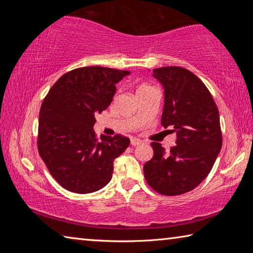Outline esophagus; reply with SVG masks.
I'll return each mask as SVG.
<instances>
[{
  "instance_id": "obj_1",
  "label": "esophagus",
  "mask_w": 253,
  "mask_h": 253,
  "mask_svg": "<svg viewBox=\"0 0 253 253\" xmlns=\"http://www.w3.org/2000/svg\"><path fill=\"white\" fill-rule=\"evenodd\" d=\"M142 144V140L138 139V138H135V137H132V138L130 139V145L131 146H137V145Z\"/></svg>"
}]
</instances>
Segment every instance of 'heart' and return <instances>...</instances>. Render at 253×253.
<instances>
[{
	"label": "heart",
	"instance_id": "obj_1",
	"mask_svg": "<svg viewBox=\"0 0 253 253\" xmlns=\"http://www.w3.org/2000/svg\"><path fill=\"white\" fill-rule=\"evenodd\" d=\"M148 88H151V87H149V85H147V84H140V85H138V87H137V92L143 91V90H145V89H148Z\"/></svg>",
	"mask_w": 253,
	"mask_h": 253
}]
</instances>
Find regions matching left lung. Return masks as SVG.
<instances>
[{
	"instance_id": "1",
	"label": "left lung",
	"mask_w": 253,
	"mask_h": 253,
	"mask_svg": "<svg viewBox=\"0 0 253 253\" xmlns=\"http://www.w3.org/2000/svg\"><path fill=\"white\" fill-rule=\"evenodd\" d=\"M153 77L164 88L162 126L173 127L176 145L166 152L151 145L154 155L145 163V178L162 195L190 192L211 172L222 147L220 115L213 97L201 79L181 67L154 69Z\"/></svg>"
}]
</instances>
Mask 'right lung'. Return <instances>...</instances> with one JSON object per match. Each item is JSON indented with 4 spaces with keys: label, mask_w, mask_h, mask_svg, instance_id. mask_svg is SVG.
<instances>
[{
    "label": "right lung",
    "mask_w": 253,
    "mask_h": 253,
    "mask_svg": "<svg viewBox=\"0 0 253 253\" xmlns=\"http://www.w3.org/2000/svg\"><path fill=\"white\" fill-rule=\"evenodd\" d=\"M129 71L84 67L60 77L41 105L38 151L50 174L66 190L92 193L109 183L114 160L130 140L115 135L97 138L95 116L113 101L116 84Z\"/></svg>",
    "instance_id": "1"
}]
</instances>
